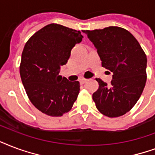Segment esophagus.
Wrapping results in <instances>:
<instances>
[{
  "mask_svg": "<svg viewBox=\"0 0 155 155\" xmlns=\"http://www.w3.org/2000/svg\"><path fill=\"white\" fill-rule=\"evenodd\" d=\"M86 81H87V79H85V78L80 79V84H81V85H83V84L86 83Z\"/></svg>",
  "mask_w": 155,
  "mask_h": 155,
  "instance_id": "1",
  "label": "esophagus"
}]
</instances>
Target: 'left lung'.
<instances>
[{
    "mask_svg": "<svg viewBox=\"0 0 155 155\" xmlns=\"http://www.w3.org/2000/svg\"><path fill=\"white\" fill-rule=\"evenodd\" d=\"M82 32L95 47L102 66L113 74L110 86L96 79L99 87L92 95L95 106L108 117L123 116L136 104L146 86V54L125 29L109 26Z\"/></svg>",
    "mask_w": 155,
    "mask_h": 155,
    "instance_id": "8db88e82",
    "label": "left lung"
}]
</instances>
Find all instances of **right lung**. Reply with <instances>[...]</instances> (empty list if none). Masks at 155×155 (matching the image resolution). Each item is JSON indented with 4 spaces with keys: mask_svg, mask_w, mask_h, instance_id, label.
Segmentation results:
<instances>
[{
    "mask_svg": "<svg viewBox=\"0 0 155 155\" xmlns=\"http://www.w3.org/2000/svg\"><path fill=\"white\" fill-rule=\"evenodd\" d=\"M81 32L49 24L26 42L21 54L20 75L32 104L43 113L61 116L71 110L80 91L79 81L59 75L72 48L81 43Z\"/></svg>",
    "mask_w": 155,
    "mask_h": 155,
    "instance_id": "1",
    "label": "right lung"
}]
</instances>
